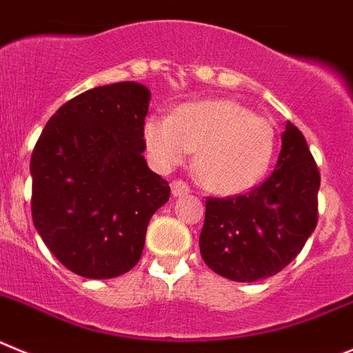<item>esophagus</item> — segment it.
<instances>
[{
  "mask_svg": "<svg viewBox=\"0 0 353 353\" xmlns=\"http://www.w3.org/2000/svg\"><path fill=\"white\" fill-rule=\"evenodd\" d=\"M192 192V190H190V186L186 183H184V181H174L172 183V195L174 196H181V195H188V193Z\"/></svg>",
  "mask_w": 353,
  "mask_h": 353,
  "instance_id": "1",
  "label": "esophagus"
}]
</instances>
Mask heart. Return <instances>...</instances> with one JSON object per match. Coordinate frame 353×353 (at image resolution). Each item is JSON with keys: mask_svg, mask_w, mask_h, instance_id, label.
Masks as SVG:
<instances>
[{"mask_svg": "<svg viewBox=\"0 0 353 353\" xmlns=\"http://www.w3.org/2000/svg\"><path fill=\"white\" fill-rule=\"evenodd\" d=\"M149 160L160 170L184 163L195 151V172L205 188L236 195L268 172L276 149V130L234 100L184 103L172 117L149 116L144 123Z\"/></svg>", "mask_w": 353, "mask_h": 353, "instance_id": "b5f03b06", "label": "heart"}]
</instances>
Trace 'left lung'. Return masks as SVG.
Wrapping results in <instances>:
<instances>
[{"instance_id":"left-lung-1","label":"left lung","mask_w":353,"mask_h":353,"mask_svg":"<svg viewBox=\"0 0 353 353\" xmlns=\"http://www.w3.org/2000/svg\"><path fill=\"white\" fill-rule=\"evenodd\" d=\"M320 170L301 130L287 123L276 169L244 195L205 200L200 255L216 274L256 281L299 255L319 221Z\"/></svg>"}]
</instances>
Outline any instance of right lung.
<instances>
[{
  "label": "right lung",
  "instance_id": "right-lung-1",
  "mask_svg": "<svg viewBox=\"0 0 353 353\" xmlns=\"http://www.w3.org/2000/svg\"><path fill=\"white\" fill-rule=\"evenodd\" d=\"M151 93L126 81L59 107L31 154V214L52 255L72 272L109 279L135 268L169 183L149 170L144 119Z\"/></svg>",
  "mask_w": 353,
  "mask_h": 353
}]
</instances>
